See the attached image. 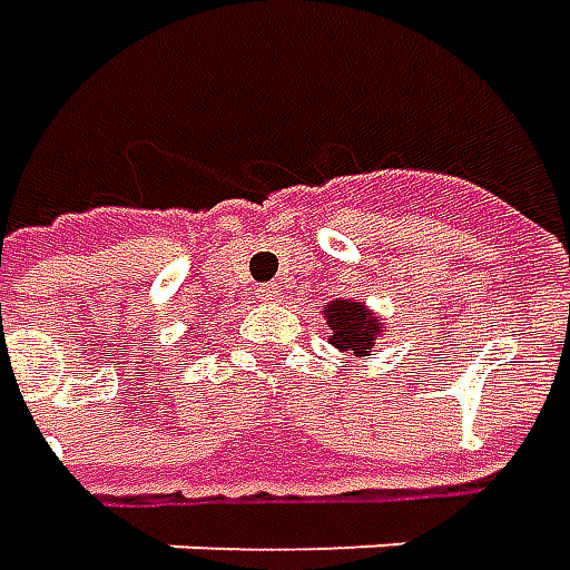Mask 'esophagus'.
<instances>
[{"label": "esophagus", "mask_w": 570, "mask_h": 570, "mask_svg": "<svg viewBox=\"0 0 570 570\" xmlns=\"http://www.w3.org/2000/svg\"><path fill=\"white\" fill-rule=\"evenodd\" d=\"M257 297H261L264 304H276V301H278V288H276V285H264V288L257 292Z\"/></svg>", "instance_id": "1"}]
</instances>
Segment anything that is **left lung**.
<instances>
[{
    "label": "left lung",
    "instance_id": "obj_1",
    "mask_svg": "<svg viewBox=\"0 0 570 570\" xmlns=\"http://www.w3.org/2000/svg\"><path fill=\"white\" fill-rule=\"evenodd\" d=\"M322 318L328 325V343L350 356H371L374 343L383 334V318L371 313L368 306L353 297H334L322 309Z\"/></svg>",
    "mask_w": 570,
    "mask_h": 570
}]
</instances>
